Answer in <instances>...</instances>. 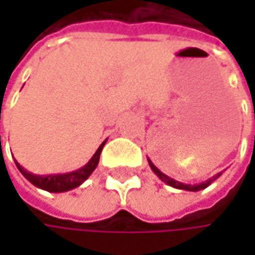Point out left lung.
<instances>
[{"mask_svg": "<svg viewBox=\"0 0 255 255\" xmlns=\"http://www.w3.org/2000/svg\"><path fill=\"white\" fill-rule=\"evenodd\" d=\"M149 161V165H150V168L153 170V173L158 176V177L161 178L162 181H165L168 186H173V187H176V189H183V190H192V192H196V190H201V189H205V187H208L213 181H216L217 178L222 176V173H219V174H216L214 177L208 178L207 181H204V183H199V184H184V183H180L177 180H174V178L168 177L167 174H164L162 171H159L153 164H152V161L150 159H147Z\"/></svg>", "mask_w": 255, "mask_h": 255, "instance_id": "obj_1", "label": "left lung"}]
</instances>
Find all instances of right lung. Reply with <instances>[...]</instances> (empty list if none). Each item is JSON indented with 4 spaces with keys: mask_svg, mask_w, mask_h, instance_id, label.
<instances>
[{
    "mask_svg": "<svg viewBox=\"0 0 255 255\" xmlns=\"http://www.w3.org/2000/svg\"><path fill=\"white\" fill-rule=\"evenodd\" d=\"M106 140L99 146V149L96 150V153L93 155V158L77 171H72V173H66V174H50V176H36V174H32L29 173L27 170H25L16 159V167L19 168V171L25 176L33 186L39 187V189H44L47 192H54V193H59V192H66V190H72L78 187L79 184H82L87 178L91 176V173L96 170L97 164H99V159H100V153H102V149L105 146Z\"/></svg>",
    "mask_w": 255,
    "mask_h": 255,
    "instance_id": "obj_1",
    "label": "right lung"
}]
</instances>
